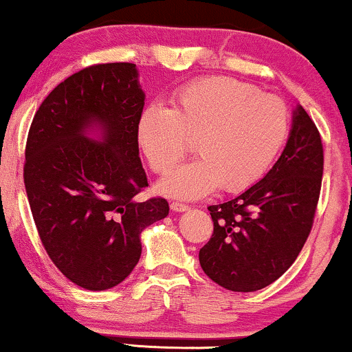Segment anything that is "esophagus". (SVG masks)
<instances>
[{"label": "esophagus", "mask_w": 352, "mask_h": 352, "mask_svg": "<svg viewBox=\"0 0 352 352\" xmlns=\"http://www.w3.org/2000/svg\"><path fill=\"white\" fill-rule=\"evenodd\" d=\"M170 208L173 210V212H187L190 207H188V205H185V204H179V201H172Z\"/></svg>", "instance_id": "obj_1"}]
</instances>
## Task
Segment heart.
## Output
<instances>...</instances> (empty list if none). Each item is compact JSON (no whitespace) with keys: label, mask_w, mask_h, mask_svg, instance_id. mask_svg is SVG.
<instances>
[{"label":"heart","mask_w":352,"mask_h":352,"mask_svg":"<svg viewBox=\"0 0 352 352\" xmlns=\"http://www.w3.org/2000/svg\"><path fill=\"white\" fill-rule=\"evenodd\" d=\"M170 109L152 104L137 120V142L157 173H167L195 139L199 157L164 177L159 190L193 200L221 188L240 192L270 170L289 132L283 100L232 78H204L180 87Z\"/></svg>","instance_id":"obj_1"}]
</instances>
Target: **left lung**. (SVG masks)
<instances>
[{
	"instance_id": "1",
	"label": "left lung",
	"mask_w": 352,
	"mask_h": 352,
	"mask_svg": "<svg viewBox=\"0 0 352 352\" xmlns=\"http://www.w3.org/2000/svg\"><path fill=\"white\" fill-rule=\"evenodd\" d=\"M322 162L321 135L296 106L286 147L270 172L240 195L208 207L213 235L199 260L210 280L230 292H258L294 263L313 227Z\"/></svg>"
}]
</instances>
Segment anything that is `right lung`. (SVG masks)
<instances>
[{"instance_id": "obj_1", "label": "right lung", "mask_w": 352, "mask_h": 352, "mask_svg": "<svg viewBox=\"0 0 352 352\" xmlns=\"http://www.w3.org/2000/svg\"><path fill=\"white\" fill-rule=\"evenodd\" d=\"M145 92L132 63L86 67L60 82L34 114L24 187L39 238L59 272L104 292L139 263L140 235L168 215L147 187L137 120Z\"/></svg>"}]
</instances>
